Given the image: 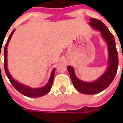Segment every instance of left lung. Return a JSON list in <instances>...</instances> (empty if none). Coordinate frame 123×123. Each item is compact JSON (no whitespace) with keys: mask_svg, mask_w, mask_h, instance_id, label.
I'll list each match as a JSON object with an SVG mask.
<instances>
[{"mask_svg":"<svg viewBox=\"0 0 123 123\" xmlns=\"http://www.w3.org/2000/svg\"><path fill=\"white\" fill-rule=\"evenodd\" d=\"M89 24L92 28L100 31L102 37L107 44L109 53L107 69L100 77L93 82H87L79 80L75 74L73 67L68 66L67 69L74 88L82 93L90 95L100 93L111 84L117 74L119 59L114 36L109 31L107 27L101 21L95 18L90 19Z\"/></svg>","mask_w":123,"mask_h":123,"instance_id":"8db88e82","label":"left lung"}]
</instances>
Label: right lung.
<instances>
[{"label": "right lung", "instance_id": "add662e5", "mask_svg": "<svg viewBox=\"0 0 123 123\" xmlns=\"http://www.w3.org/2000/svg\"><path fill=\"white\" fill-rule=\"evenodd\" d=\"M15 30L12 31L11 34L10 35L9 37L7 40V42L5 45L4 47V70L6 74V76L10 82H11L12 86L14 87V88L17 91H18L20 93H22L24 95H25L29 98H39V97H41L43 95H46L47 93L49 92V91L51 90V87H52V84H53V78L55 76V68L53 70V71L51 72V77L50 79L49 80V82L47 83L45 86H44L43 87L39 88H31L28 87L27 86H25L21 84V83L18 82L16 80H15L12 76L10 74L8 67H7V47L8 45V43L10 40V39L12 37L13 33L14 32Z\"/></svg>", "mask_w": 123, "mask_h": 123}]
</instances>
